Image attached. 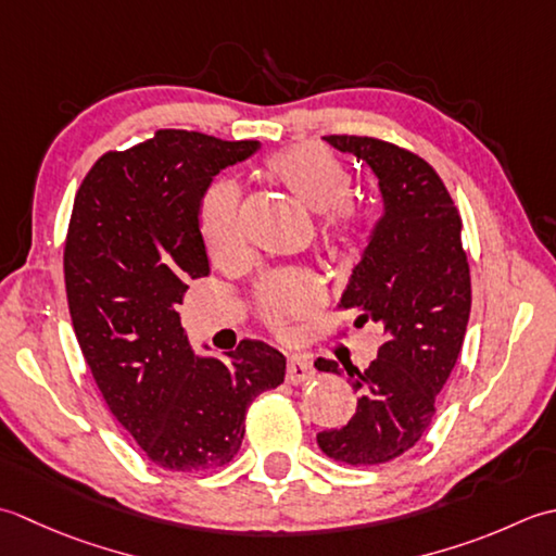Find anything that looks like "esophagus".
Masks as SVG:
<instances>
[{"instance_id":"obj_1","label":"esophagus","mask_w":556,"mask_h":556,"mask_svg":"<svg viewBox=\"0 0 556 556\" xmlns=\"http://www.w3.org/2000/svg\"><path fill=\"white\" fill-rule=\"evenodd\" d=\"M312 377H314V365H312V362H309L307 357L292 355V357L288 359L286 379H288L290 383H302V381H307V379H312Z\"/></svg>"}]
</instances>
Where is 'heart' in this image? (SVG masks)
I'll list each match as a JSON object with an SVG mask.
<instances>
[{
  "label": "heart",
  "instance_id": "b5f03b06",
  "mask_svg": "<svg viewBox=\"0 0 556 556\" xmlns=\"http://www.w3.org/2000/svg\"><path fill=\"white\" fill-rule=\"evenodd\" d=\"M266 173L286 187L304 208L333 215L338 240L353 235V175L333 151L316 143L292 146L268 157ZM201 232L215 262H228L242 247L240 189L230 179L215 182L201 201ZM324 292L307 270H282L258 286V307L268 326L286 328L290 321L319 309Z\"/></svg>",
  "mask_w": 556,
  "mask_h": 556
}]
</instances>
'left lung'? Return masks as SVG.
Masks as SVG:
<instances>
[{
    "label": "left lung",
    "mask_w": 556,
    "mask_h": 556,
    "mask_svg": "<svg viewBox=\"0 0 556 556\" xmlns=\"http://www.w3.org/2000/svg\"><path fill=\"white\" fill-rule=\"evenodd\" d=\"M355 155L379 182L383 213L341 298L355 326L383 331L377 359L348 367L357 410L345 427L316 434L321 451L348 466L399 458L432 425L434 401L456 367L470 316V268L460 215L432 165L369 136H324ZM316 369L336 371L333 359Z\"/></svg>",
    "instance_id": "1"
}]
</instances>
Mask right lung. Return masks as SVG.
<instances>
[{
  "instance_id": "right-lung-1",
  "label": "right lung",
  "mask_w": 556,
  "mask_h": 556,
  "mask_svg": "<svg viewBox=\"0 0 556 556\" xmlns=\"http://www.w3.org/2000/svg\"><path fill=\"white\" fill-rule=\"evenodd\" d=\"M258 146L161 129L100 157L74 201L64 280L78 345L110 413L165 470L230 463L249 403L286 379V357L264 341L197 355L177 314L189 280L211 270L201 201Z\"/></svg>"
}]
</instances>
